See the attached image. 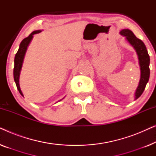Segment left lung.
Here are the masks:
<instances>
[{
  "label": "left lung",
  "instance_id": "1",
  "mask_svg": "<svg viewBox=\"0 0 156 156\" xmlns=\"http://www.w3.org/2000/svg\"><path fill=\"white\" fill-rule=\"evenodd\" d=\"M121 35L126 38L127 41L133 47L138 55L140 69V79L139 84L135 93V99H137L140 97L146 88V84L149 80L150 76V57H149L146 47L141 40L138 39L134 35L133 32L129 29H123L120 31Z\"/></svg>",
  "mask_w": 156,
  "mask_h": 156
}]
</instances>
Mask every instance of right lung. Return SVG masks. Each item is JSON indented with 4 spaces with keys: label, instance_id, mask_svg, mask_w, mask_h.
<instances>
[{
    "label": "right lung",
    "instance_id": "obj_1",
    "mask_svg": "<svg viewBox=\"0 0 156 156\" xmlns=\"http://www.w3.org/2000/svg\"><path fill=\"white\" fill-rule=\"evenodd\" d=\"M41 30H35L33 31L30 35L28 37H25V39L22 40V42H20V47H19V49L17 52L16 56H15V59H14V69H13V76H14V80L15 82H16L17 89L19 91V92L21 95L23 97V94L22 93V91H21L20 84H19V77H20V72L21 70V68H22V65L23 62V59H24V57L25 55V52H26L27 48L28 47L30 42L33 39V35L35 34L40 33ZM61 101V100H59Z\"/></svg>",
    "mask_w": 156,
    "mask_h": 156
}]
</instances>
